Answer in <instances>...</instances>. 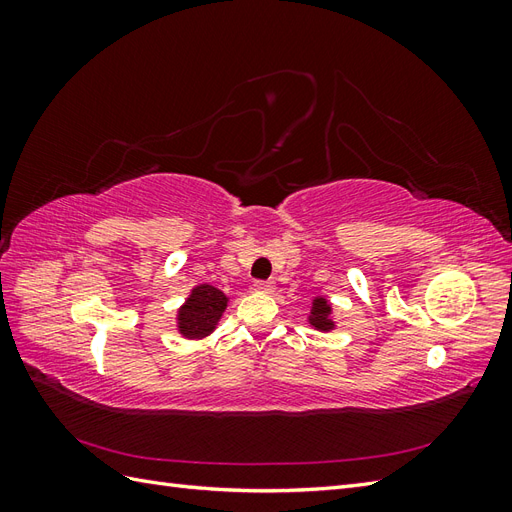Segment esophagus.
I'll return each mask as SVG.
<instances>
[{"label": "esophagus", "mask_w": 512, "mask_h": 512, "mask_svg": "<svg viewBox=\"0 0 512 512\" xmlns=\"http://www.w3.org/2000/svg\"><path fill=\"white\" fill-rule=\"evenodd\" d=\"M254 290L262 294H271L275 290V282H254Z\"/></svg>", "instance_id": "esophagus-1"}]
</instances>
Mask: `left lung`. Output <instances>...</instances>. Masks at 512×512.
I'll return each instance as SVG.
<instances>
[{"label":"left lung","mask_w":512,"mask_h":512,"mask_svg":"<svg viewBox=\"0 0 512 512\" xmlns=\"http://www.w3.org/2000/svg\"><path fill=\"white\" fill-rule=\"evenodd\" d=\"M307 324L318 333H331L337 329L335 309L327 297H322V294L312 297V307H309Z\"/></svg>","instance_id":"left-lung-1"}]
</instances>
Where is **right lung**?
Here are the masks:
<instances>
[{"label": "right lung", "instance_id": "right-lung-1", "mask_svg": "<svg viewBox=\"0 0 512 512\" xmlns=\"http://www.w3.org/2000/svg\"><path fill=\"white\" fill-rule=\"evenodd\" d=\"M230 303L228 294L209 284H198L190 290L185 301L177 307L175 327L183 339L203 342L215 329Z\"/></svg>", "mask_w": 512, "mask_h": 512}]
</instances>
